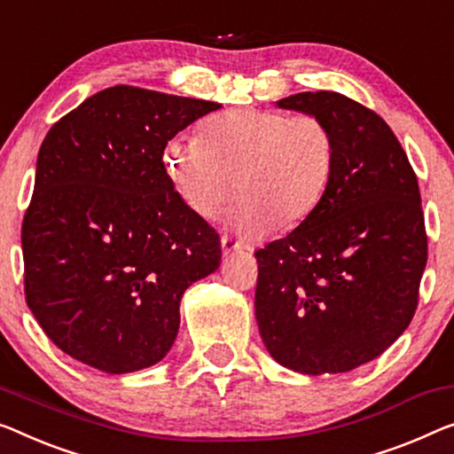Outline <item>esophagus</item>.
Wrapping results in <instances>:
<instances>
[{"mask_svg":"<svg viewBox=\"0 0 454 454\" xmlns=\"http://www.w3.org/2000/svg\"><path fill=\"white\" fill-rule=\"evenodd\" d=\"M242 248H247V247L242 245L240 240H234L232 236H228V234L222 236V250H224V254L239 253V250H242Z\"/></svg>","mask_w":454,"mask_h":454,"instance_id":"esophagus-1","label":"esophagus"}]
</instances>
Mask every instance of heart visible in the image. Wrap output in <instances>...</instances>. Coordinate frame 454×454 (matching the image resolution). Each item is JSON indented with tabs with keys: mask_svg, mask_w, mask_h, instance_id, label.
Wrapping results in <instances>:
<instances>
[{
	"mask_svg": "<svg viewBox=\"0 0 454 454\" xmlns=\"http://www.w3.org/2000/svg\"><path fill=\"white\" fill-rule=\"evenodd\" d=\"M165 167L192 212L214 218L236 189L232 224L262 234L273 224L295 228L322 204L336 138L312 114L234 110L209 118L200 138L168 140Z\"/></svg>",
	"mask_w": 454,
	"mask_h": 454,
	"instance_id": "b5f03b06",
	"label": "heart"
}]
</instances>
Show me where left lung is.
Masks as SVG:
<instances>
[{
	"label": "left lung",
	"mask_w": 454,
	"mask_h": 454,
	"mask_svg": "<svg viewBox=\"0 0 454 454\" xmlns=\"http://www.w3.org/2000/svg\"><path fill=\"white\" fill-rule=\"evenodd\" d=\"M322 118L336 167L322 204L254 253V314L267 350L306 375L347 373L394 344L418 308L428 259L420 187L381 116L336 91L277 101Z\"/></svg>",
	"instance_id": "obj_1"
}]
</instances>
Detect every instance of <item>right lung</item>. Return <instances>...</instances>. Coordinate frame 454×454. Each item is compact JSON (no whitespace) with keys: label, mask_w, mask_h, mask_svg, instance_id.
<instances>
[{"label":"right lung","mask_w":454,"mask_h":454,"mask_svg":"<svg viewBox=\"0 0 454 454\" xmlns=\"http://www.w3.org/2000/svg\"><path fill=\"white\" fill-rule=\"evenodd\" d=\"M206 99L116 85L43 140L22 224L24 294L44 334L104 373L159 363L185 289L220 267V236L175 192L162 154Z\"/></svg>","instance_id":"obj_1"}]
</instances>
